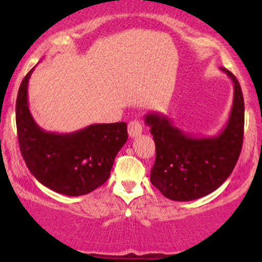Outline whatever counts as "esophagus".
Segmentation results:
<instances>
[{"label": "esophagus", "instance_id": "34e87169", "mask_svg": "<svg viewBox=\"0 0 262 262\" xmlns=\"http://www.w3.org/2000/svg\"><path fill=\"white\" fill-rule=\"evenodd\" d=\"M143 132V127H141V123L138 121V119H134V121L129 122L128 124V133L130 138H137L139 137Z\"/></svg>", "mask_w": 262, "mask_h": 262}]
</instances>
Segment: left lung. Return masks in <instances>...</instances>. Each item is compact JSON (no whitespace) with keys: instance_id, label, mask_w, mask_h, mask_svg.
Listing matches in <instances>:
<instances>
[{"instance_id":"1","label":"left lung","mask_w":262,"mask_h":262,"mask_svg":"<svg viewBox=\"0 0 262 262\" xmlns=\"http://www.w3.org/2000/svg\"><path fill=\"white\" fill-rule=\"evenodd\" d=\"M234 83L233 106L225 127L214 137H193L165 114L149 112L145 124L154 138L156 158L150 181L172 201H193L212 193L235 166L244 137V98L236 77L221 68Z\"/></svg>"}]
</instances>
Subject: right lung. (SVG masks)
<instances>
[{
	"instance_id": "right-lung-1",
	"label": "right lung",
	"mask_w": 262,
	"mask_h": 262,
	"mask_svg": "<svg viewBox=\"0 0 262 262\" xmlns=\"http://www.w3.org/2000/svg\"><path fill=\"white\" fill-rule=\"evenodd\" d=\"M18 90L16 124L20 154L32 175L45 187L66 196H82L103 185L114 159L128 139L127 123L91 124L59 134L41 129L28 106V82Z\"/></svg>"
}]
</instances>
